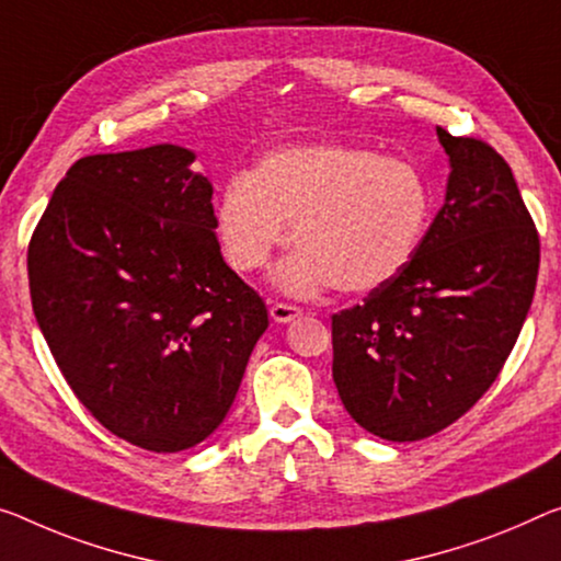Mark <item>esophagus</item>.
<instances>
[{
  "instance_id": "obj_1",
  "label": "esophagus",
  "mask_w": 561,
  "mask_h": 561,
  "mask_svg": "<svg viewBox=\"0 0 561 561\" xmlns=\"http://www.w3.org/2000/svg\"><path fill=\"white\" fill-rule=\"evenodd\" d=\"M300 313H304V310H300L298 306H288V304L271 306V318L275 323H290V321H296V318H300Z\"/></svg>"
}]
</instances>
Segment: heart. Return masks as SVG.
<instances>
[{
  "instance_id": "1",
  "label": "heart",
  "mask_w": 561,
  "mask_h": 561,
  "mask_svg": "<svg viewBox=\"0 0 561 561\" xmlns=\"http://www.w3.org/2000/svg\"><path fill=\"white\" fill-rule=\"evenodd\" d=\"M431 215V191L413 162L358 145L313 142L263 154L251 178H232L215 203V236L232 268L251 273L290 238L273 273L296 296L331 283L368 293L411 261Z\"/></svg>"
}]
</instances>
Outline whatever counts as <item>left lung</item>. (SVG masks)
I'll use <instances>...</instances> for the list:
<instances>
[{"label": "left lung", "instance_id": "left-lung-1", "mask_svg": "<svg viewBox=\"0 0 561 561\" xmlns=\"http://www.w3.org/2000/svg\"><path fill=\"white\" fill-rule=\"evenodd\" d=\"M449 154L442 210L411 261L333 316V381L358 426L419 442L496 381L539 273V236L494 148L436 127Z\"/></svg>", "mask_w": 561, "mask_h": 561}]
</instances>
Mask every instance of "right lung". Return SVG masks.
<instances>
[{
	"label": "right lung",
	"mask_w": 561,
	"mask_h": 561,
	"mask_svg": "<svg viewBox=\"0 0 561 561\" xmlns=\"http://www.w3.org/2000/svg\"><path fill=\"white\" fill-rule=\"evenodd\" d=\"M180 145L90 154L34 230V318L77 399L112 434L185 451L222 424L268 329L222 261L213 185Z\"/></svg>",
	"instance_id": "obj_1"
}]
</instances>
